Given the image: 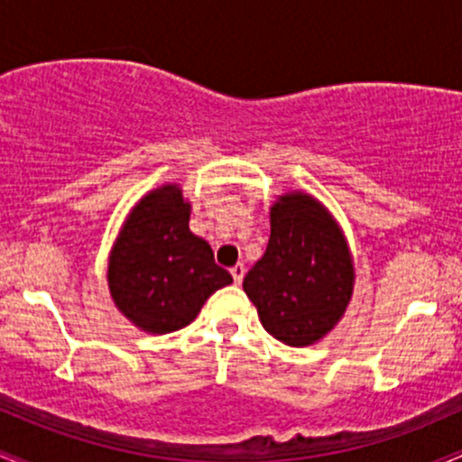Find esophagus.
Segmentation results:
<instances>
[{
  "label": "esophagus",
  "mask_w": 462,
  "mask_h": 462,
  "mask_svg": "<svg viewBox=\"0 0 462 462\" xmlns=\"http://www.w3.org/2000/svg\"><path fill=\"white\" fill-rule=\"evenodd\" d=\"M230 273H232V278H235V282L241 284L243 282V275H245V264H243V263L235 264V267L230 269Z\"/></svg>",
  "instance_id": "1"
}]
</instances>
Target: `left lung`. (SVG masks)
Segmentation results:
<instances>
[{"label": "left lung", "instance_id": "1", "mask_svg": "<svg viewBox=\"0 0 462 462\" xmlns=\"http://www.w3.org/2000/svg\"><path fill=\"white\" fill-rule=\"evenodd\" d=\"M267 252L243 291L263 328L291 347L312 346L337 326L354 291V264L334 217L310 195L286 193L272 206Z\"/></svg>", "mask_w": 462, "mask_h": 462}]
</instances>
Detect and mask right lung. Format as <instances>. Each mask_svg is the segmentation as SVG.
Returning <instances> with one entry per match:
<instances>
[{"label":"right lung","instance_id":"right-lung-1","mask_svg":"<svg viewBox=\"0 0 462 462\" xmlns=\"http://www.w3.org/2000/svg\"><path fill=\"white\" fill-rule=\"evenodd\" d=\"M189 217L190 204L178 184L150 190L132 208L110 252V295L145 332L189 326L204 301L232 282L208 243L189 230Z\"/></svg>","mask_w":462,"mask_h":462}]
</instances>
